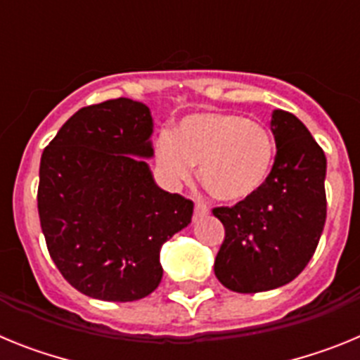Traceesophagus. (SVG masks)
<instances>
[{
    "label": "esophagus",
    "instance_id": "esophagus-1",
    "mask_svg": "<svg viewBox=\"0 0 360 360\" xmlns=\"http://www.w3.org/2000/svg\"><path fill=\"white\" fill-rule=\"evenodd\" d=\"M209 214V207L205 205V203L202 202H196L195 203V216H198V218H202V216Z\"/></svg>",
    "mask_w": 360,
    "mask_h": 360
}]
</instances>
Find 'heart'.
Wrapping results in <instances>:
<instances>
[{
	"instance_id": "heart-1",
	"label": "heart",
	"mask_w": 360,
	"mask_h": 360,
	"mask_svg": "<svg viewBox=\"0 0 360 360\" xmlns=\"http://www.w3.org/2000/svg\"><path fill=\"white\" fill-rule=\"evenodd\" d=\"M157 158L173 182H186L200 164L212 198L240 203L256 196L272 171L274 141L259 122L236 113H195L176 131L157 139Z\"/></svg>"
}]
</instances>
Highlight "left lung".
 Returning <instances> with one entry per match:
<instances>
[{"mask_svg": "<svg viewBox=\"0 0 360 360\" xmlns=\"http://www.w3.org/2000/svg\"><path fill=\"white\" fill-rule=\"evenodd\" d=\"M276 160L250 200L216 207L225 238L214 259L218 281L232 292L274 290L303 272L326 221V157L295 115L272 111Z\"/></svg>", "mask_w": 360, "mask_h": 360, "instance_id": "8db88e82", "label": "left lung"}]
</instances>
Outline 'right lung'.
<instances>
[{"label": "right lung", "mask_w": 360, "mask_h": 360, "mask_svg": "<svg viewBox=\"0 0 360 360\" xmlns=\"http://www.w3.org/2000/svg\"><path fill=\"white\" fill-rule=\"evenodd\" d=\"M151 133L146 104L111 98L73 113L41 157L37 209L50 257L94 299L151 294L164 274L162 245L191 224L193 202L160 189L142 160L153 157Z\"/></svg>", "instance_id": "right-lung-1"}]
</instances>
